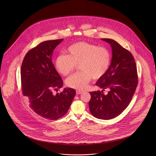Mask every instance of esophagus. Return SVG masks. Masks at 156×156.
<instances>
[{"label":"esophagus","mask_w":156,"mask_h":156,"mask_svg":"<svg viewBox=\"0 0 156 156\" xmlns=\"http://www.w3.org/2000/svg\"><path fill=\"white\" fill-rule=\"evenodd\" d=\"M82 91H80V90H76V94H82Z\"/></svg>","instance_id":"obj_1"}]
</instances>
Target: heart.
Returning <instances> with one entry per match:
<instances>
[{
    "label": "heart",
    "mask_w": 156,
    "mask_h": 156,
    "mask_svg": "<svg viewBox=\"0 0 156 156\" xmlns=\"http://www.w3.org/2000/svg\"><path fill=\"white\" fill-rule=\"evenodd\" d=\"M67 55L57 56L55 66L60 74L67 76L77 65L81 71L69 76L66 80L68 87L76 90L85 89L91 78H102L109 69L111 54L108 48L94 44L80 42L71 45L67 50Z\"/></svg>",
    "instance_id": "obj_1"
}]
</instances>
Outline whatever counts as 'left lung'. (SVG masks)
<instances>
[{
	"mask_svg": "<svg viewBox=\"0 0 156 156\" xmlns=\"http://www.w3.org/2000/svg\"><path fill=\"white\" fill-rule=\"evenodd\" d=\"M112 47V58L109 69L95 85L101 91L90 92V113L101 119H111L126 109L132 99L138 84L137 67L134 58L126 49L111 39H101ZM108 94L103 93L105 89Z\"/></svg>",
	"mask_w": 156,
	"mask_h": 156,
	"instance_id": "left-lung-1",
	"label": "left lung"
}]
</instances>
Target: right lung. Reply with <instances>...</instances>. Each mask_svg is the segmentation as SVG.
<instances>
[{"instance_id":"add662e5","label":"right lung","mask_w":156,"mask_h":156,"mask_svg":"<svg viewBox=\"0 0 156 156\" xmlns=\"http://www.w3.org/2000/svg\"><path fill=\"white\" fill-rule=\"evenodd\" d=\"M63 40L44 41L30 50L20 69L22 93L30 107L39 115L50 120L67 113L76 94L71 88H65L56 94L52 93L63 86L61 76L51 61L54 50Z\"/></svg>"}]
</instances>
